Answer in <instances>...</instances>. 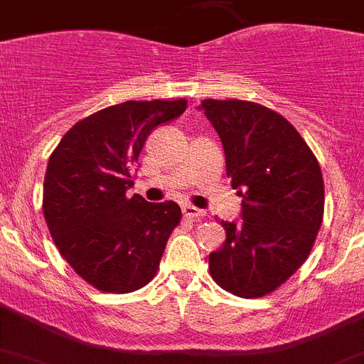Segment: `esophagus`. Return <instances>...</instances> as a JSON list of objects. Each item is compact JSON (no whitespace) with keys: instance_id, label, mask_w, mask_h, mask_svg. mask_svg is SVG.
Wrapping results in <instances>:
<instances>
[{"instance_id":"esophagus-1","label":"esophagus","mask_w":364,"mask_h":364,"mask_svg":"<svg viewBox=\"0 0 364 364\" xmlns=\"http://www.w3.org/2000/svg\"><path fill=\"white\" fill-rule=\"evenodd\" d=\"M182 213H184V217L188 218H193V220H198V218L205 217V211L204 210H198V208H195V205H182Z\"/></svg>"}]
</instances>
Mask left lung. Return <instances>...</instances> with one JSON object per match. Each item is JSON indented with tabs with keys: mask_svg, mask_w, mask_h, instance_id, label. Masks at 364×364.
<instances>
[{
	"mask_svg": "<svg viewBox=\"0 0 364 364\" xmlns=\"http://www.w3.org/2000/svg\"><path fill=\"white\" fill-rule=\"evenodd\" d=\"M220 136L226 173L242 197L240 222H224L226 240L210 253L213 281L237 297H262L304 264L324 213L315 154L279 112L244 100H204Z\"/></svg>",
	"mask_w": 364,
	"mask_h": 364,
	"instance_id": "obj_1",
	"label": "left lung"
}]
</instances>
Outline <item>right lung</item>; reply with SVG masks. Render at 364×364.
<instances>
[{
	"instance_id": "right-lung-1",
	"label": "right lung",
	"mask_w": 364,
	"mask_h": 364,
	"mask_svg": "<svg viewBox=\"0 0 364 364\" xmlns=\"http://www.w3.org/2000/svg\"><path fill=\"white\" fill-rule=\"evenodd\" d=\"M186 100L124 102L74 124L50 154L43 217L58 252L96 290L129 294L153 281L182 211L173 200L127 198L151 131L178 118Z\"/></svg>"
}]
</instances>
